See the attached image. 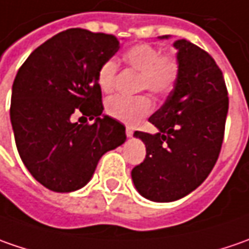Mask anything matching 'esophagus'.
Returning a JSON list of instances; mask_svg holds the SVG:
<instances>
[{
    "label": "esophagus",
    "instance_id": "1",
    "mask_svg": "<svg viewBox=\"0 0 249 249\" xmlns=\"http://www.w3.org/2000/svg\"><path fill=\"white\" fill-rule=\"evenodd\" d=\"M133 133H134V130L131 129V127H126V136H127V137H131Z\"/></svg>",
    "mask_w": 249,
    "mask_h": 249
}]
</instances>
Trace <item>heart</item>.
Here are the masks:
<instances>
[{
  "mask_svg": "<svg viewBox=\"0 0 249 249\" xmlns=\"http://www.w3.org/2000/svg\"><path fill=\"white\" fill-rule=\"evenodd\" d=\"M122 59L131 71L140 72L139 89L163 95L175 89L180 76V62L173 53H162L155 45L140 43L129 47ZM119 65L115 59H107L97 72V83L104 92H110L116 86ZM108 115L127 124H136L152 109L147 95L134 98L115 95L107 101Z\"/></svg>",
  "mask_w": 249,
  "mask_h": 249,
  "instance_id": "heart-1",
  "label": "heart"
}]
</instances>
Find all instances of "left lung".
Returning <instances> with one entry per match:
<instances>
[{
    "label": "left lung",
    "mask_w": 249,
    "mask_h": 249,
    "mask_svg": "<svg viewBox=\"0 0 249 249\" xmlns=\"http://www.w3.org/2000/svg\"><path fill=\"white\" fill-rule=\"evenodd\" d=\"M173 45L178 51V80L148 119L159 131L134 133L144 141L147 155L133 167V183L155 202L180 199L204 183L219 158L229 110L225 77L215 59L184 38Z\"/></svg>",
    "instance_id": "8db88e82"
}]
</instances>
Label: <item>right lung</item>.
<instances>
[{
	"mask_svg": "<svg viewBox=\"0 0 249 249\" xmlns=\"http://www.w3.org/2000/svg\"><path fill=\"white\" fill-rule=\"evenodd\" d=\"M119 40L68 29L37 47L12 86L11 123L16 148L32 176L48 190L71 193L89 183L100 158L126 141L124 126L104 110L97 72ZM73 113L95 119L73 124Z\"/></svg>",
	"mask_w": 249,
	"mask_h": 249,
	"instance_id": "add662e5",
	"label": "right lung"
}]
</instances>
